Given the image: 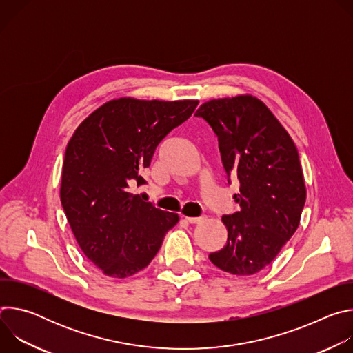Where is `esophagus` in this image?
Returning a JSON list of instances; mask_svg holds the SVG:
<instances>
[{
  "label": "esophagus",
  "instance_id": "1",
  "mask_svg": "<svg viewBox=\"0 0 353 353\" xmlns=\"http://www.w3.org/2000/svg\"><path fill=\"white\" fill-rule=\"evenodd\" d=\"M184 219L188 222V223H199L203 222L205 218L204 216H198V218H191V216H184Z\"/></svg>",
  "mask_w": 353,
  "mask_h": 353
}]
</instances>
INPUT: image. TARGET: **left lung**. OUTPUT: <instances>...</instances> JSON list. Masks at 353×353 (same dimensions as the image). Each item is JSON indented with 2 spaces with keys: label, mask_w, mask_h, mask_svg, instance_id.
Here are the masks:
<instances>
[{
  "label": "left lung",
  "mask_w": 353,
  "mask_h": 353,
  "mask_svg": "<svg viewBox=\"0 0 353 353\" xmlns=\"http://www.w3.org/2000/svg\"><path fill=\"white\" fill-rule=\"evenodd\" d=\"M218 137L223 168L240 181V211L223 215L226 244L210 260L232 275L270 265L296 232L306 185L294 142L271 110L251 94L214 99L195 113Z\"/></svg>",
  "instance_id": "left-lung-1"
}]
</instances>
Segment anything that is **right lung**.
Instances as JSON below:
<instances>
[{"label": "right lung", "mask_w": 353, "mask_h": 353, "mask_svg": "<svg viewBox=\"0 0 353 353\" xmlns=\"http://www.w3.org/2000/svg\"><path fill=\"white\" fill-rule=\"evenodd\" d=\"M198 100H110L89 114L71 137L60 196L86 259L105 275L127 278L159 251L179 215L131 192L157 146L195 110Z\"/></svg>", "instance_id": "obj_1"}]
</instances>
